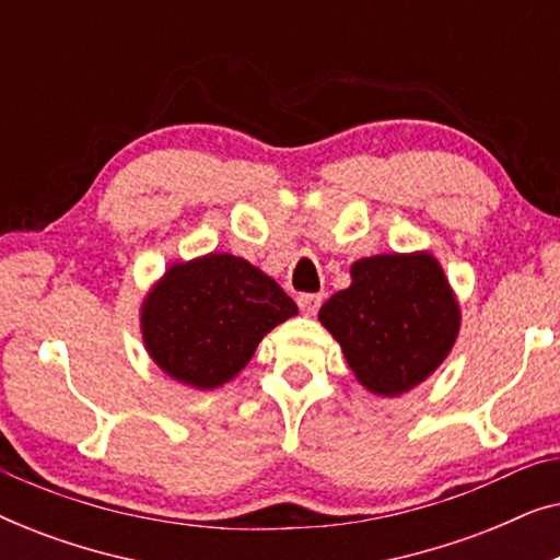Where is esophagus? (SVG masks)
<instances>
[{
    "mask_svg": "<svg viewBox=\"0 0 560 560\" xmlns=\"http://www.w3.org/2000/svg\"><path fill=\"white\" fill-rule=\"evenodd\" d=\"M298 308L303 311V316H316L320 308V295H311V293L298 295Z\"/></svg>",
    "mask_w": 560,
    "mask_h": 560,
    "instance_id": "34e87169",
    "label": "esophagus"
}]
</instances>
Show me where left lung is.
<instances>
[{
	"mask_svg": "<svg viewBox=\"0 0 560 560\" xmlns=\"http://www.w3.org/2000/svg\"><path fill=\"white\" fill-rule=\"evenodd\" d=\"M359 385L380 397L418 387L451 354L462 305L431 252L374 255L351 265V285L318 311Z\"/></svg>",
	"mask_w": 560,
	"mask_h": 560,
	"instance_id": "8db88e82",
	"label": "left lung"
}]
</instances>
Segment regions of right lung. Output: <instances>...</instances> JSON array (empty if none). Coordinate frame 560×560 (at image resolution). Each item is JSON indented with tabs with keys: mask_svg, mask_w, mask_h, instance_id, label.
I'll return each mask as SVG.
<instances>
[{
	"mask_svg": "<svg viewBox=\"0 0 560 560\" xmlns=\"http://www.w3.org/2000/svg\"><path fill=\"white\" fill-rule=\"evenodd\" d=\"M298 313L270 275L226 252L173 262L140 305L152 362L194 389L234 380L275 326Z\"/></svg>",
	"mask_w": 560,
	"mask_h": 560,
	"instance_id": "1",
	"label": "right lung"
}]
</instances>
